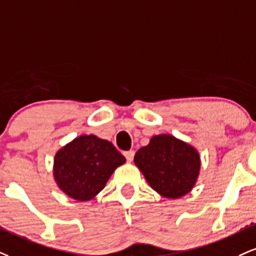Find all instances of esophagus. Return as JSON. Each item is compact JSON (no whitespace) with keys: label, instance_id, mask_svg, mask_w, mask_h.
Returning a JSON list of instances; mask_svg holds the SVG:
<instances>
[{"label":"esophagus","instance_id":"esophagus-1","mask_svg":"<svg viewBox=\"0 0 256 256\" xmlns=\"http://www.w3.org/2000/svg\"><path fill=\"white\" fill-rule=\"evenodd\" d=\"M124 156H125L126 160H128V162H131L132 160H134V150H128V152H124Z\"/></svg>","mask_w":256,"mask_h":256}]
</instances>
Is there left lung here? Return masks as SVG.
Returning a JSON list of instances; mask_svg holds the SVG:
<instances>
[{
	"label": "left lung",
	"instance_id": "obj_1",
	"mask_svg": "<svg viewBox=\"0 0 256 256\" xmlns=\"http://www.w3.org/2000/svg\"><path fill=\"white\" fill-rule=\"evenodd\" d=\"M134 164L154 190L178 199L192 190L200 172V156L194 146L172 134H158L134 155Z\"/></svg>",
	"mask_w": 256,
	"mask_h": 256
}]
</instances>
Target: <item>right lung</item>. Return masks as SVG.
Segmentation results:
<instances>
[{
    "mask_svg": "<svg viewBox=\"0 0 256 256\" xmlns=\"http://www.w3.org/2000/svg\"><path fill=\"white\" fill-rule=\"evenodd\" d=\"M126 160L112 143L82 134L54 155V176L62 192L78 202L93 199Z\"/></svg>",
    "mask_w": 256,
    "mask_h": 256,
    "instance_id": "1",
    "label": "right lung"
}]
</instances>
